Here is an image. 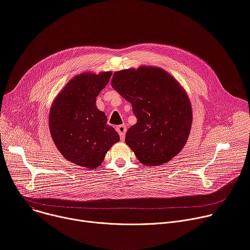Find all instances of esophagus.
<instances>
[{"mask_svg":"<svg viewBox=\"0 0 250 250\" xmlns=\"http://www.w3.org/2000/svg\"><path fill=\"white\" fill-rule=\"evenodd\" d=\"M117 131L119 132L120 137H121V140H124L125 139V131H126V127L125 125H118L116 127Z\"/></svg>","mask_w":250,"mask_h":250,"instance_id":"34e87169","label":"esophagus"}]
</instances>
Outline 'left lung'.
<instances>
[{"label":"left lung","mask_w":250,"mask_h":250,"mask_svg":"<svg viewBox=\"0 0 250 250\" xmlns=\"http://www.w3.org/2000/svg\"><path fill=\"white\" fill-rule=\"evenodd\" d=\"M111 85L132 105L138 122L125 144L145 166L169 162L183 148L191 127L189 100L178 83L158 67L116 72Z\"/></svg>","instance_id":"left-lung-1"}]
</instances>
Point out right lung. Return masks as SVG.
<instances>
[{"label": "right lung", "instance_id": "right-lung-1", "mask_svg": "<svg viewBox=\"0 0 250 250\" xmlns=\"http://www.w3.org/2000/svg\"><path fill=\"white\" fill-rule=\"evenodd\" d=\"M111 73L83 74L74 78L58 96L50 111L53 141L65 160L83 167L102 165L120 135L108 125L96 98L109 82Z\"/></svg>", "mask_w": 250, "mask_h": 250}]
</instances>
